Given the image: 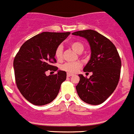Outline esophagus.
Wrapping results in <instances>:
<instances>
[{
    "label": "esophagus",
    "instance_id": "obj_1",
    "mask_svg": "<svg viewBox=\"0 0 134 134\" xmlns=\"http://www.w3.org/2000/svg\"><path fill=\"white\" fill-rule=\"evenodd\" d=\"M73 75V74H70V73H67V77H69L71 76V75Z\"/></svg>",
    "mask_w": 134,
    "mask_h": 134
}]
</instances>
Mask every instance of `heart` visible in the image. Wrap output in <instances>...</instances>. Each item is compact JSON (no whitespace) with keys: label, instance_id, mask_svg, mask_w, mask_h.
I'll return each mask as SVG.
<instances>
[{"label":"heart","instance_id":"1","mask_svg":"<svg viewBox=\"0 0 134 134\" xmlns=\"http://www.w3.org/2000/svg\"><path fill=\"white\" fill-rule=\"evenodd\" d=\"M71 49L78 53H81L84 49V46L80 42H73L70 43ZM63 47L61 45H59L56 48L55 51V58L58 60H60L63 59ZM81 67V63L80 62H75V63H66L61 66L60 69L64 71L69 73H75Z\"/></svg>","mask_w":134,"mask_h":134}]
</instances>
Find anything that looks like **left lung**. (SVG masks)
Listing matches in <instances>:
<instances>
[{
  "label": "left lung",
  "instance_id": "obj_1",
  "mask_svg": "<svg viewBox=\"0 0 134 134\" xmlns=\"http://www.w3.org/2000/svg\"><path fill=\"white\" fill-rule=\"evenodd\" d=\"M85 38L91 47V59L83 68L92 72L89 78L79 74L76 91L81 99L91 105L105 102L114 92L120 78L121 60L113 43L106 37L93 30L72 33Z\"/></svg>",
  "mask_w": 134,
  "mask_h": 134
}]
</instances>
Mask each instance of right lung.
Listing matches in <instances>:
<instances>
[{
    "label": "right lung",
    "instance_id": "right-lung-1",
    "mask_svg": "<svg viewBox=\"0 0 134 134\" xmlns=\"http://www.w3.org/2000/svg\"><path fill=\"white\" fill-rule=\"evenodd\" d=\"M70 32H43L25 42L14 60L17 87L26 100L36 105L49 104L58 95L66 72L58 70L55 75L47 76V70L56 71L57 47Z\"/></svg>",
    "mask_w": 134,
    "mask_h": 134
}]
</instances>
